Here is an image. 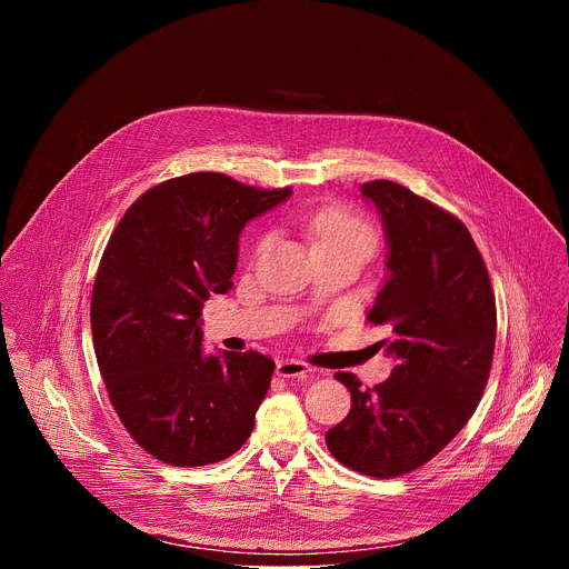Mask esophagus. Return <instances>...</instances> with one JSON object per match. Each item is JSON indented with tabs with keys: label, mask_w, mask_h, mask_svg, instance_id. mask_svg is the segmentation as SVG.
Segmentation results:
<instances>
[{
	"label": "esophagus",
	"mask_w": 569,
	"mask_h": 569,
	"mask_svg": "<svg viewBox=\"0 0 569 569\" xmlns=\"http://www.w3.org/2000/svg\"><path fill=\"white\" fill-rule=\"evenodd\" d=\"M312 371H315V369H312L310 365H306V362H301V360H295V358L281 360V362L277 365V373L283 376V378H310Z\"/></svg>",
	"instance_id": "34e87169"
}]
</instances>
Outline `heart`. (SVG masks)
I'll list each match as a JSON object with an SVG mask.
<instances>
[{"instance_id":"b5f03b06","label":"heart","mask_w":569,"mask_h":569,"mask_svg":"<svg viewBox=\"0 0 569 569\" xmlns=\"http://www.w3.org/2000/svg\"><path fill=\"white\" fill-rule=\"evenodd\" d=\"M312 248H360L369 254L376 231L367 218L347 207H323L308 220ZM263 238L259 240V248Z\"/></svg>"}]
</instances>
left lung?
Segmentation results:
<instances>
[{
	"label": "left lung",
	"instance_id": "obj_1",
	"mask_svg": "<svg viewBox=\"0 0 569 569\" xmlns=\"http://www.w3.org/2000/svg\"><path fill=\"white\" fill-rule=\"evenodd\" d=\"M385 222L389 279L367 319L387 327L391 376L362 387L340 371L351 410L327 432L347 468L389 479L437 457L472 417L489 382L498 310L489 270L466 224L396 182L362 184Z\"/></svg>",
	"mask_w": 569,
	"mask_h": 569
}]
</instances>
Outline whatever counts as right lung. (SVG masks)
Here are the masks:
<instances>
[{
  "instance_id": "right-lung-1",
  "label": "right lung",
  "mask_w": 569,
  "mask_h": 569,
  "mask_svg": "<svg viewBox=\"0 0 569 569\" xmlns=\"http://www.w3.org/2000/svg\"><path fill=\"white\" fill-rule=\"evenodd\" d=\"M200 171L141 193L114 227L92 290V340L128 435L171 466L231 457L254 430L274 362L202 356L200 315L231 290L238 236L290 196Z\"/></svg>"
}]
</instances>
